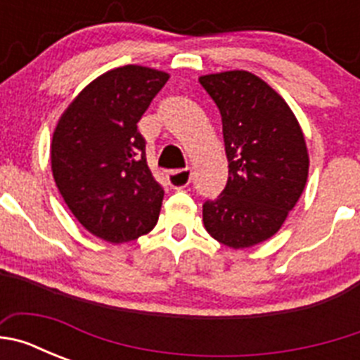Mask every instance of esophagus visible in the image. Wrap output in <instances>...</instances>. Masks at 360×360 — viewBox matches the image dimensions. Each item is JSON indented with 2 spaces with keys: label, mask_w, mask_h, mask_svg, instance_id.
Segmentation results:
<instances>
[{
  "label": "esophagus",
  "mask_w": 360,
  "mask_h": 360,
  "mask_svg": "<svg viewBox=\"0 0 360 360\" xmlns=\"http://www.w3.org/2000/svg\"><path fill=\"white\" fill-rule=\"evenodd\" d=\"M191 178H193V171H191L189 167H186V169L169 171V173H167V180H169L171 187H174V189H182V187L189 186Z\"/></svg>",
  "instance_id": "obj_1"
}]
</instances>
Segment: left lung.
Masks as SVG:
<instances>
[{"instance_id": "1", "label": "left lung", "mask_w": 360, "mask_h": 360, "mask_svg": "<svg viewBox=\"0 0 360 360\" xmlns=\"http://www.w3.org/2000/svg\"><path fill=\"white\" fill-rule=\"evenodd\" d=\"M221 113L227 186L203 203V225L214 240L247 249L281 229L303 195L308 151L297 119L285 98L245 70L202 75Z\"/></svg>"}]
</instances>
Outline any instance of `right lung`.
Wrapping results in <instances>:
<instances>
[{
    "label": "right lung",
    "mask_w": 360,
    "mask_h": 360,
    "mask_svg": "<svg viewBox=\"0 0 360 360\" xmlns=\"http://www.w3.org/2000/svg\"><path fill=\"white\" fill-rule=\"evenodd\" d=\"M167 79L148 66L110 70L73 98L53 131L57 189L79 224L110 243L136 240L158 221L164 189L136 122Z\"/></svg>",
    "instance_id": "1"
}]
</instances>
